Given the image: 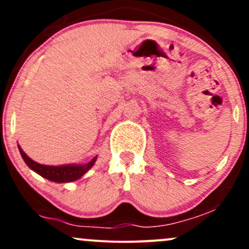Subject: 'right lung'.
Wrapping results in <instances>:
<instances>
[{"label": "right lung", "mask_w": 249, "mask_h": 249, "mask_svg": "<svg viewBox=\"0 0 249 249\" xmlns=\"http://www.w3.org/2000/svg\"><path fill=\"white\" fill-rule=\"evenodd\" d=\"M18 150L24 162L31 168V170L35 171L37 174H39L43 178L53 182H72L75 181V180H78L79 178H82L93 165H95V162L97 160L96 156L93 157L90 161L87 162V164H65L57 165V166H53V165H42L39 164V162H36L35 160L29 158L19 145Z\"/></svg>", "instance_id": "1"}]
</instances>
